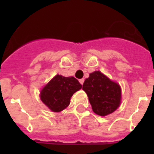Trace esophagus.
I'll return each mask as SVG.
<instances>
[{
    "label": "esophagus",
    "instance_id": "34e87169",
    "mask_svg": "<svg viewBox=\"0 0 154 154\" xmlns=\"http://www.w3.org/2000/svg\"><path fill=\"white\" fill-rule=\"evenodd\" d=\"M79 82L82 85H83V83H84V79H80L79 80Z\"/></svg>",
    "mask_w": 154,
    "mask_h": 154
}]
</instances>
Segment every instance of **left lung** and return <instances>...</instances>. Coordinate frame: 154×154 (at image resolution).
Returning <instances> with one entry per match:
<instances>
[{"label": "left lung", "instance_id": "obj_1", "mask_svg": "<svg viewBox=\"0 0 154 154\" xmlns=\"http://www.w3.org/2000/svg\"><path fill=\"white\" fill-rule=\"evenodd\" d=\"M82 89L88 95L93 111L100 116H106L117 109L121 103L119 85L110 81L99 71L89 74Z\"/></svg>", "mask_w": 154, "mask_h": 154}]
</instances>
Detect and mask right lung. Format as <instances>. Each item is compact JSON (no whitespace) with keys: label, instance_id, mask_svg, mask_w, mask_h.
Masks as SVG:
<instances>
[{"label":"right lung","instance_id":"right-lung-1","mask_svg":"<svg viewBox=\"0 0 154 154\" xmlns=\"http://www.w3.org/2000/svg\"><path fill=\"white\" fill-rule=\"evenodd\" d=\"M82 87L75 77H65L57 74L43 88L41 99L52 111L60 112L69 105L72 94Z\"/></svg>","mask_w":154,"mask_h":154}]
</instances>
